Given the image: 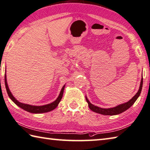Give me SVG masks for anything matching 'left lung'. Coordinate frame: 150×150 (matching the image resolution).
Listing matches in <instances>:
<instances>
[{"mask_svg": "<svg viewBox=\"0 0 150 150\" xmlns=\"http://www.w3.org/2000/svg\"><path fill=\"white\" fill-rule=\"evenodd\" d=\"M142 85H143V77L142 78L140 88H139L138 92L136 93V95L134 96L133 98L130 99V100L127 102V103L119 105L115 107H112V108H109V109L101 108V107L93 105V104H91L90 102L89 101V100L86 96V101L88 102V106H89V107H90V109L93 112H97V113L103 115H119L120 113H122V112H123L125 111H127L128 109H129L130 107L132 106L134 103V102L136 101V99L138 98V97L140 95L142 89Z\"/></svg>", "mask_w": 150, "mask_h": 150, "instance_id": "left-lung-1", "label": "left lung"}]
</instances>
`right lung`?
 <instances>
[{
  "instance_id": "right-lung-1",
  "label": "right lung",
  "mask_w": 150,
  "mask_h": 150,
  "mask_svg": "<svg viewBox=\"0 0 150 150\" xmlns=\"http://www.w3.org/2000/svg\"><path fill=\"white\" fill-rule=\"evenodd\" d=\"M4 82H5V86H6L8 95L9 98L12 99V101L14 102L16 105H17L18 107H20V108H22V109L25 110V111L28 112H31V113H43V112H49L52 111V110L54 109L58 106V105H59L60 100H61L63 96V92H64V87H65V85H64V86L62 88L61 91H60L59 97H58L56 100L52 102V103L47 104V105H42V106H35V105H31L20 103V102L16 100V99L13 96L11 92H10V91L8 88V86L6 73H5V75H4Z\"/></svg>"
}]
</instances>
